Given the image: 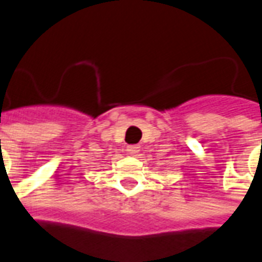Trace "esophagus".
I'll return each instance as SVG.
<instances>
[{
    "mask_svg": "<svg viewBox=\"0 0 262 262\" xmlns=\"http://www.w3.org/2000/svg\"><path fill=\"white\" fill-rule=\"evenodd\" d=\"M127 151H128V154H131V156H135V154H138V152L141 151V146H139V144L127 146Z\"/></svg>",
    "mask_w": 262,
    "mask_h": 262,
    "instance_id": "1",
    "label": "esophagus"
}]
</instances>
